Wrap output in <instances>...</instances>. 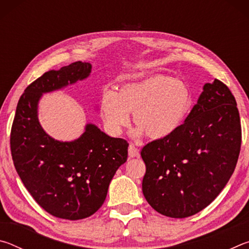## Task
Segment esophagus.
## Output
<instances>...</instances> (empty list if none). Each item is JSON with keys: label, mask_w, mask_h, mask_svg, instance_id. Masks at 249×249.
I'll list each match as a JSON object with an SVG mask.
<instances>
[{"label": "esophagus", "mask_w": 249, "mask_h": 249, "mask_svg": "<svg viewBox=\"0 0 249 249\" xmlns=\"http://www.w3.org/2000/svg\"><path fill=\"white\" fill-rule=\"evenodd\" d=\"M128 156L130 158L138 157V156H140V150H138L137 147H135V145L132 144V142H130L128 146Z\"/></svg>", "instance_id": "obj_1"}]
</instances>
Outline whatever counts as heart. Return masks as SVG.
I'll return each instance as SVG.
<instances>
[{
  "instance_id": "b5f03b06",
  "label": "heart",
  "mask_w": 249,
  "mask_h": 249,
  "mask_svg": "<svg viewBox=\"0 0 249 249\" xmlns=\"http://www.w3.org/2000/svg\"><path fill=\"white\" fill-rule=\"evenodd\" d=\"M191 105V92L183 81L155 75L122 84L117 93L104 91L100 113L105 127L113 135H120L128 126L129 112H134L135 135L146 133L151 140H161L180 127Z\"/></svg>"
}]
</instances>
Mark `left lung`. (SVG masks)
I'll return each mask as SVG.
<instances>
[{"mask_svg":"<svg viewBox=\"0 0 249 249\" xmlns=\"http://www.w3.org/2000/svg\"><path fill=\"white\" fill-rule=\"evenodd\" d=\"M242 127L226 84L205 83L197 103L174 134L142 147V193L162 215H195L220 195L235 170Z\"/></svg>","mask_w":249,"mask_h":249,"instance_id":"left-lung-1","label":"left lung"}]
</instances>
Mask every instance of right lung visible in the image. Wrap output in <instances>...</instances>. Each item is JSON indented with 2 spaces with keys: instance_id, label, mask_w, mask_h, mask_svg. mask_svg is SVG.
<instances>
[{
  "instance_id": "obj_1",
  "label": "right lung",
  "mask_w": 249,
  "mask_h": 249,
  "mask_svg": "<svg viewBox=\"0 0 249 249\" xmlns=\"http://www.w3.org/2000/svg\"><path fill=\"white\" fill-rule=\"evenodd\" d=\"M89 62L45 72L25 89L11 129V153L25 188L46 212L65 220L94 214L116 170L127 160L128 142L87 124L78 140L59 142L41 127L37 108L43 93L89 77Z\"/></svg>"
}]
</instances>
